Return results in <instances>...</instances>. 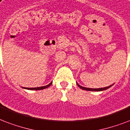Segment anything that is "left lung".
Here are the masks:
<instances>
[{"mask_svg":"<svg viewBox=\"0 0 130 130\" xmlns=\"http://www.w3.org/2000/svg\"><path fill=\"white\" fill-rule=\"evenodd\" d=\"M77 85L79 86L81 89H83V90H87V91H103V90H106V89H108L109 87H110L112 86V85H110V86H108V87H102V88H97V89H93V88H87V87H82L80 85H79L78 83H76Z\"/></svg>","mask_w":130,"mask_h":130,"instance_id":"obj_1","label":"left lung"}]
</instances>
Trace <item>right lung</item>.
Masks as SVG:
<instances>
[{
  "label": "right lung",
  "mask_w": 130,
  "mask_h": 130,
  "mask_svg": "<svg viewBox=\"0 0 130 130\" xmlns=\"http://www.w3.org/2000/svg\"><path fill=\"white\" fill-rule=\"evenodd\" d=\"M51 83H50L49 85H46V86H43V87H24V89H30V90H41V89H45V88H47V87H49L50 85H51Z\"/></svg>",
  "instance_id": "right-lung-1"
}]
</instances>
